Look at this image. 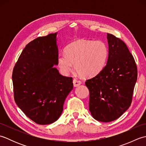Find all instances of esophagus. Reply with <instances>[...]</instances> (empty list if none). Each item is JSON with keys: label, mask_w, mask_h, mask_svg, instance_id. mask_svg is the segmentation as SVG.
<instances>
[{"label": "esophagus", "mask_w": 146, "mask_h": 146, "mask_svg": "<svg viewBox=\"0 0 146 146\" xmlns=\"http://www.w3.org/2000/svg\"><path fill=\"white\" fill-rule=\"evenodd\" d=\"M73 86H75V87H76V86H78L79 85H81V81H80V80H77V79H74L73 81Z\"/></svg>", "instance_id": "34e87169"}]
</instances>
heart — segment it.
<instances>
[{
  "mask_svg": "<svg viewBox=\"0 0 146 146\" xmlns=\"http://www.w3.org/2000/svg\"><path fill=\"white\" fill-rule=\"evenodd\" d=\"M66 52H60L58 56V66L61 72L67 75L74 64L75 70L85 78L98 75L108 58V48L102 41L78 39L68 46Z\"/></svg>",
  "mask_w": 146,
  "mask_h": 146,
  "instance_id": "1",
  "label": "heart"
}]
</instances>
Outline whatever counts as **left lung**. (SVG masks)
<instances>
[{
  "instance_id": "1",
  "label": "left lung",
  "mask_w": 146,
  "mask_h": 146,
  "mask_svg": "<svg viewBox=\"0 0 146 146\" xmlns=\"http://www.w3.org/2000/svg\"><path fill=\"white\" fill-rule=\"evenodd\" d=\"M108 58L104 69L86 80L90 92L89 110L95 120L109 122L117 119L131 106L137 69L127 46L107 33Z\"/></svg>"
}]
</instances>
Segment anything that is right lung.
Instances as JSON below:
<instances>
[{"label":"right lung","mask_w":146,"mask_h":146,"mask_svg":"<svg viewBox=\"0 0 146 146\" xmlns=\"http://www.w3.org/2000/svg\"><path fill=\"white\" fill-rule=\"evenodd\" d=\"M57 33L39 37L27 44L12 72L14 100L31 120L40 125L56 121L65 99L73 90V79L60 75Z\"/></svg>","instance_id":"obj_1"}]
</instances>
